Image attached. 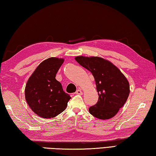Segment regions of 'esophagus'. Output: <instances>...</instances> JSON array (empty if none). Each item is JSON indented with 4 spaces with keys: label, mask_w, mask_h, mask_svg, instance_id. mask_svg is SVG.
Returning a JSON list of instances; mask_svg holds the SVG:
<instances>
[{
    "label": "esophagus",
    "mask_w": 156,
    "mask_h": 156,
    "mask_svg": "<svg viewBox=\"0 0 156 156\" xmlns=\"http://www.w3.org/2000/svg\"><path fill=\"white\" fill-rule=\"evenodd\" d=\"M75 94H79V95H81L82 94H83V92H82V90H81L79 89V90H77V91H76Z\"/></svg>",
    "instance_id": "esophagus-1"
}]
</instances>
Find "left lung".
I'll list each match as a JSON object with an SVG mask.
<instances>
[{"instance_id":"obj_1","label":"left lung","mask_w":156,"mask_h":156,"mask_svg":"<svg viewBox=\"0 0 156 156\" xmlns=\"http://www.w3.org/2000/svg\"><path fill=\"white\" fill-rule=\"evenodd\" d=\"M75 60L92 73L98 94L97 103L89 108L96 118H112L126 103L130 85L124 74L111 62L101 57L77 56Z\"/></svg>"}]
</instances>
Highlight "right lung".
<instances>
[{
  "label": "right lung",
  "instance_id": "obj_1",
  "mask_svg": "<svg viewBox=\"0 0 156 156\" xmlns=\"http://www.w3.org/2000/svg\"><path fill=\"white\" fill-rule=\"evenodd\" d=\"M63 62L62 58L54 57L43 61L26 85V102L32 111L43 118H51L63 112L71 98L55 79Z\"/></svg>",
  "mask_w": 156,
  "mask_h": 156
}]
</instances>
